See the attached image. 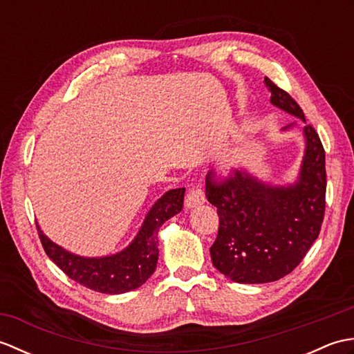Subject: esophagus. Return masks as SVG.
Instances as JSON below:
<instances>
[{"label": "esophagus", "instance_id": "obj_1", "mask_svg": "<svg viewBox=\"0 0 354 354\" xmlns=\"http://www.w3.org/2000/svg\"><path fill=\"white\" fill-rule=\"evenodd\" d=\"M205 202V194L202 192L199 187H193V189L189 190L184 201V205L187 209H192L194 207H199Z\"/></svg>", "mask_w": 354, "mask_h": 354}]
</instances>
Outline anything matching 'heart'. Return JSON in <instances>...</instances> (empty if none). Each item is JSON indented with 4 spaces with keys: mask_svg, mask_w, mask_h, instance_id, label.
Segmentation results:
<instances>
[{
    "mask_svg": "<svg viewBox=\"0 0 354 354\" xmlns=\"http://www.w3.org/2000/svg\"><path fill=\"white\" fill-rule=\"evenodd\" d=\"M237 162H239V161H237V156H236V155L228 156L227 160H225V161L222 162L221 169H222L223 173H227V175H230V173L234 171V169L237 167Z\"/></svg>",
    "mask_w": 354,
    "mask_h": 354,
    "instance_id": "1",
    "label": "heart"
}]
</instances>
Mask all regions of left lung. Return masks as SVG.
Returning <instances> with one entry per match:
<instances>
[{"label":"left lung","instance_id":"obj_1","mask_svg":"<svg viewBox=\"0 0 354 354\" xmlns=\"http://www.w3.org/2000/svg\"><path fill=\"white\" fill-rule=\"evenodd\" d=\"M275 108L301 120L304 153L293 183L263 181L248 169L216 184L208 173L205 196L219 214L209 248L214 268L242 284L277 281L295 269L318 239L326 209V152L298 103L265 77ZM298 127L290 123L283 132Z\"/></svg>","mask_w":354,"mask_h":354}]
</instances>
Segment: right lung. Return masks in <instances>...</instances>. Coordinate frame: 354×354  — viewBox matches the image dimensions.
<instances>
[{
    "mask_svg": "<svg viewBox=\"0 0 354 354\" xmlns=\"http://www.w3.org/2000/svg\"><path fill=\"white\" fill-rule=\"evenodd\" d=\"M185 189H173L158 199L149 209L137 236L124 250L103 257H84L66 251L44 234L36 222L42 246L48 257L85 288L118 295L131 292L147 281L158 263V231L161 225L183 209Z\"/></svg>",
    "mask_w": 354,
    "mask_h": 354,
    "instance_id": "obj_1",
    "label": "right lung"
}]
</instances>
